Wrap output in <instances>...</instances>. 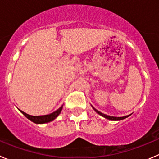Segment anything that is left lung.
<instances>
[{
    "mask_svg": "<svg viewBox=\"0 0 159 159\" xmlns=\"http://www.w3.org/2000/svg\"><path fill=\"white\" fill-rule=\"evenodd\" d=\"M93 108H94V110L96 112H97L98 114H99L100 115H102V116H103L104 118H107V119L108 120H111V121H120V120H123L125 119V118H128V117L129 116V115H127V116H124V117H114V116H109V115H105V114L102 113V112H100L99 111H98L97 109H95V108H94V107H92Z\"/></svg>",
    "mask_w": 159,
    "mask_h": 159,
    "instance_id": "1",
    "label": "left lung"
}]
</instances>
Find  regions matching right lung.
Returning a JSON list of instances; mask_svg holds the SVG:
<instances>
[{
	"label": "right lung",
	"instance_id": "add662e5",
	"mask_svg": "<svg viewBox=\"0 0 159 159\" xmlns=\"http://www.w3.org/2000/svg\"><path fill=\"white\" fill-rule=\"evenodd\" d=\"M62 108L63 106L60 107L57 110H56L55 111H54L53 113L50 114V115H41V116H33V115H30L26 114L25 112H24L23 111L20 110V111L27 118L30 120V121H33L35 124H44V123L50 122V121H53L54 119H55L57 116L59 115V114L61 111Z\"/></svg>",
	"mask_w": 159,
	"mask_h": 159
}]
</instances>
